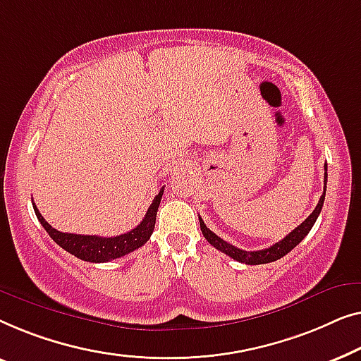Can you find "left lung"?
I'll use <instances>...</instances> for the list:
<instances>
[{
    "instance_id": "1",
    "label": "left lung",
    "mask_w": 361,
    "mask_h": 361,
    "mask_svg": "<svg viewBox=\"0 0 361 361\" xmlns=\"http://www.w3.org/2000/svg\"><path fill=\"white\" fill-rule=\"evenodd\" d=\"M326 169V175H324V192L321 196V200H319L316 209L311 212V216L307 217L306 221L302 222L301 226H298L296 229L293 232H289L286 237L283 238V240L276 242L275 245L268 247V248H263V250H257V252H247V250H240V248L231 245L229 242L222 240L221 237H217L214 232L209 231L204 224V221L200 217V226H201V232L202 235L207 242L211 243V245H214L217 250L224 252L226 255H229L233 260L240 262V263H245V265H263V263H270V262H275L278 258H281L286 255L293 250L294 247L298 245L299 242L302 240L304 237L307 235L309 231L312 229V226L316 224L319 214H321L322 211V206H324V200H326V190H327V165L324 166Z\"/></svg>"
}]
</instances>
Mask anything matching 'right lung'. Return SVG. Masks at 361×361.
Listing matches in <instances>:
<instances>
[{"mask_svg": "<svg viewBox=\"0 0 361 361\" xmlns=\"http://www.w3.org/2000/svg\"><path fill=\"white\" fill-rule=\"evenodd\" d=\"M161 196H164V186L159 191V195L154 197L149 209H147V214L139 226L135 229H132L126 233H121V235L116 237H99V235H80V233H67L60 232L54 229L52 226L49 224L47 221L44 219L42 214H40L37 207L32 202L34 212L37 216L40 224L50 237L54 238V242L57 243L72 253L80 260L91 262V263H104L116 260V258H121L128 253L134 252L135 248L144 245V243L149 240L152 232H154L155 227V219H157V211H159Z\"/></svg>", "mask_w": 361, "mask_h": 361, "instance_id": "1", "label": "right lung"}]
</instances>
